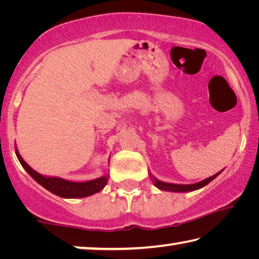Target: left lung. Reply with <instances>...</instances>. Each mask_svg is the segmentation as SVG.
Wrapping results in <instances>:
<instances>
[{"instance_id": "obj_1", "label": "left lung", "mask_w": 259, "mask_h": 259, "mask_svg": "<svg viewBox=\"0 0 259 259\" xmlns=\"http://www.w3.org/2000/svg\"><path fill=\"white\" fill-rule=\"evenodd\" d=\"M224 170V169H223ZM223 170L221 171L217 172L216 175H213L211 177H208L203 179V181H201L199 183H195V184H172V183H165V182H162L159 181L156 177L153 176L151 174V171L148 172L150 174V177L152 179L153 184H154V186H156L159 190L161 191H166V192H176V193H185V192H192V191H196V190H200V188L204 187L205 185H208V184L213 181L214 178H216L219 174H221Z\"/></svg>"}]
</instances>
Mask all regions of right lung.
<instances>
[{"label":"right lung","mask_w":259,"mask_h":259,"mask_svg":"<svg viewBox=\"0 0 259 259\" xmlns=\"http://www.w3.org/2000/svg\"><path fill=\"white\" fill-rule=\"evenodd\" d=\"M16 155L18 157L20 164L24 166V169L28 172L35 182L40 184L55 195H58L60 198L65 199H78V198H87V196L94 195L98 193L106 186L108 182V175L93 179V181L88 182H71L67 179L60 177H52V176H45V175L38 174L35 171L33 168L26 163L23 157L19 154L18 148L16 147ZM109 162V161H108Z\"/></svg>","instance_id":"add662e5"}]
</instances>
